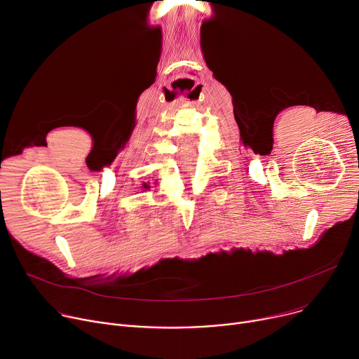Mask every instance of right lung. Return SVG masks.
Listing matches in <instances>:
<instances>
[{
	"label": "right lung",
	"instance_id": "1",
	"mask_svg": "<svg viewBox=\"0 0 359 359\" xmlns=\"http://www.w3.org/2000/svg\"><path fill=\"white\" fill-rule=\"evenodd\" d=\"M142 187H144V189H149V187H150V186H149V184H146V183H144V184H142Z\"/></svg>",
	"mask_w": 359,
	"mask_h": 359
}]
</instances>
